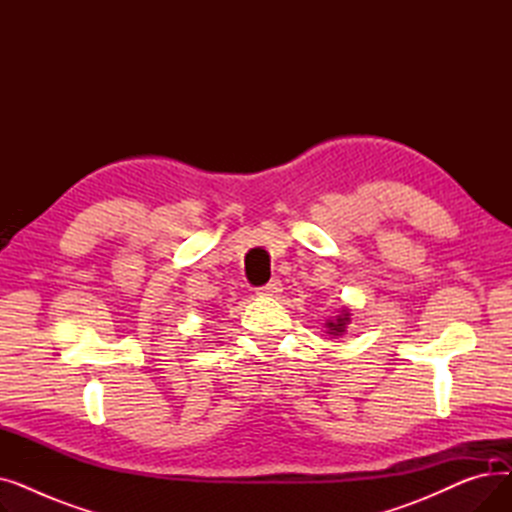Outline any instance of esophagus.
Masks as SVG:
<instances>
[{"label": "esophagus", "instance_id": "34e87169", "mask_svg": "<svg viewBox=\"0 0 512 512\" xmlns=\"http://www.w3.org/2000/svg\"><path fill=\"white\" fill-rule=\"evenodd\" d=\"M278 292H282V282L280 280H272L270 284H265L263 288H259L257 294H261V297H276Z\"/></svg>", "mask_w": 512, "mask_h": 512}]
</instances>
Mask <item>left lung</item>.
<instances>
[{
	"label": "left lung",
	"mask_w": 512,
	"mask_h": 512,
	"mask_svg": "<svg viewBox=\"0 0 512 512\" xmlns=\"http://www.w3.org/2000/svg\"><path fill=\"white\" fill-rule=\"evenodd\" d=\"M351 309L348 307H342L340 309V313L338 315H334V317H330L328 321H326V334H330V336H334V338H342L344 334H346V326L351 324Z\"/></svg>",
	"instance_id": "1"
}]
</instances>
